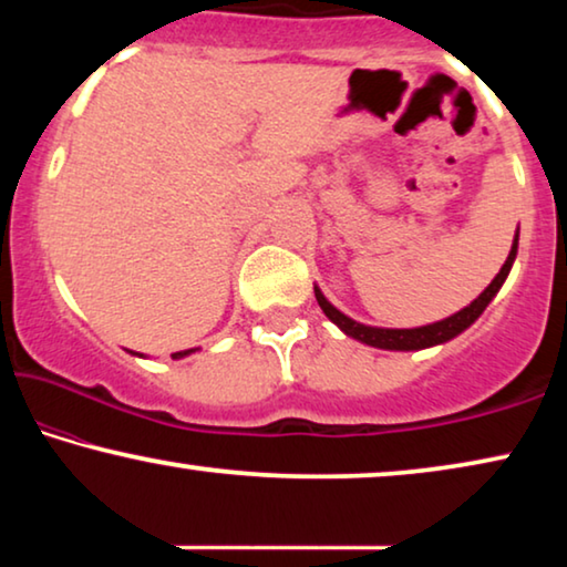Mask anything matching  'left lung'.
Here are the masks:
<instances>
[{
	"label": "left lung",
	"instance_id": "left-lung-1",
	"mask_svg": "<svg viewBox=\"0 0 567 567\" xmlns=\"http://www.w3.org/2000/svg\"><path fill=\"white\" fill-rule=\"evenodd\" d=\"M516 250H518V229L514 235V245H511L508 258H506V262H503V268L498 270V276L491 281V286H487V289L480 293L475 301H470V305L460 309L456 315L446 317V320L431 322V324H421V328H371V324L355 322L348 315L340 312L338 307H332L328 297L320 291V286H315V297H317V305H320L324 317H328L332 324H338V328L343 330L348 338L359 340V343H367L371 348H382V351H423V348L446 343V340H452L460 336V332L467 330L470 324H475V320L485 312V307L491 305L495 293L501 291V286L506 284L511 266H514V260H516Z\"/></svg>",
	"mask_w": 567,
	"mask_h": 567
}]
</instances>
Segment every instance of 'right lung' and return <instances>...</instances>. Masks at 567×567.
I'll list each match as a JSON object with an SVG mask.
<instances>
[{
    "instance_id": "1",
    "label": "right lung",
    "mask_w": 567,
    "mask_h": 567,
    "mask_svg": "<svg viewBox=\"0 0 567 567\" xmlns=\"http://www.w3.org/2000/svg\"><path fill=\"white\" fill-rule=\"evenodd\" d=\"M198 351V348H188V351H177V353H173V359L177 361V359H185V355H190V353H196ZM136 355V353H134ZM138 355H142V353H138Z\"/></svg>"
}]
</instances>
